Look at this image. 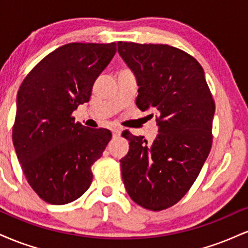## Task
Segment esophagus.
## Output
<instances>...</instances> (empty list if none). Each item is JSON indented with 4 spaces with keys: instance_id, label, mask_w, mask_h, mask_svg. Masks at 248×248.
Wrapping results in <instances>:
<instances>
[{
    "instance_id": "1",
    "label": "esophagus",
    "mask_w": 248,
    "mask_h": 248,
    "mask_svg": "<svg viewBox=\"0 0 248 248\" xmlns=\"http://www.w3.org/2000/svg\"><path fill=\"white\" fill-rule=\"evenodd\" d=\"M112 134H113V136H119L121 134V129L120 128H116V127H114V128H112Z\"/></svg>"
}]
</instances>
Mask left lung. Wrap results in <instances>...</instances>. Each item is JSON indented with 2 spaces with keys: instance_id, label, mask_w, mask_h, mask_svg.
<instances>
[{
  "instance_id": "1",
  "label": "left lung",
  "mask_w": 248,
  "mask_h": 248,
  "mask_svg": "<svg viewBox=\"0 0 248 248\" xmlns=\"http://www.w3.org/2000/svg\"><path fill=\"white\" fill-rule=\"evenodd\" d=\"M118 52L136 76V106L155 110L160 127L152 144L124 133L129 152L120 160L122 179L136 204L160 211L189 191L209 156L215 101L203 67L184 51L118 42Z\"/></svg>"
}]
</instances>
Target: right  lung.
I'll use <instances>...</instances> for the list:
<instances>
[{
    "label": "right lung",
    "mask_w": 248,
    "mask_h": 248,
    "mask_svg": "<svg viewBox=\"0 0 248 248\" xmlns=\"http://www.w3.org/2000/svg\"><path fill=\"white\" fill-rule=\"evenodd\" d=\"M115 52V43H69L43 58L19 87L14 147L28 183L47 203H71L92 183L91 167L112 134L82 126L72 113L90 100Z\"/></svg>",
    "instance_id": "1"
}]
</instances>
